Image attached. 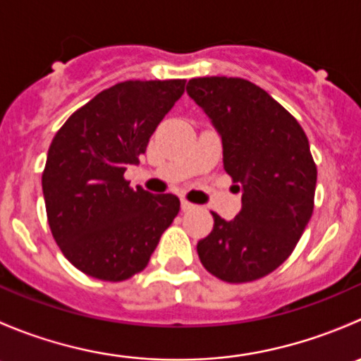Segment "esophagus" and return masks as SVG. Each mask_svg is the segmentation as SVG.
I'll use <instances>...</instances> for the list:
<instances>
[{
	"label": "esophagus",
	"instance_id": "1",
	"mask_svg": "<svg viewBox=\"0 0 361 361\" xmlns=\"http://www.w3.org/2000/svg\"><path fill=\"white\" fill-rule=\"evenodd\" d=\"M194 207H195V204H192V202L185 201V199H181V209L190 211V209H194Z\"/></svg>",
	"mask_w": 361,
	"mask_h": 361
}]
</instances>
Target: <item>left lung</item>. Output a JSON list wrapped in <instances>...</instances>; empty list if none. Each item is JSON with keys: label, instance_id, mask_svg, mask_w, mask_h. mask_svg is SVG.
Instances as JSON below:
<instances>
[{"label": "left lung", "instance_id": "left-lung-1", "mask_svg": "<svg viewBox=\"0 0 361 361\" xmlns=\"http://www.w3.org/2000/svg\"><path fill=\"white\" fill-rule=\"evenodd\" d=\"M187 92L220 134L225 171L243 187L234 220L213 213V231L197 243L199 258L221 281L264 278L292 255L311 220L318 171L307 136L248 80L192 78Z\"/></svg>", "mask_w": 361, "mask_h": 361}]
</instances>
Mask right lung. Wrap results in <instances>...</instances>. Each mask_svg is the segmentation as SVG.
<instances>
[{"instance_id": "obj_1", "label": "right lung", "mask_w": 361, "mask_h": 361, "mask_svg": "<svg viewBox=\"0 0 361 361\" xmlns=\"http://www.w3.org/2000/svg\"><path fill=\"white\" fill-rule=\"evenodd\" d=\"M185 92V80H129L97 94L57 130L42 174L50 231L78 271L123 281L143 271L180 211L173 194L130 188L160 120Z\"/></svg>"}]
</instances>
